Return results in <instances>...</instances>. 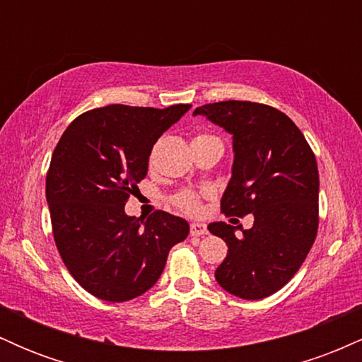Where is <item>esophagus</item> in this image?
<instances>
[{
    "mask_svg": "<svg viewBox=\"0 0 362 362\" xmlns=\"http://www.w3.org/2000/svg\"><path fill=\"white\" fill-rule=\"evenodd\" d=\"M190 235L204 236V235H207V226L204 223H192L190 224Z\"/></svg>",
    "mask_w": 362,
    "mask_h": 362,
    "instance_id": "34e87169",
    "label": "esophagus"
}]
</instances>
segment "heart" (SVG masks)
Masks as SVG:
<instances>
[{
  "instance_id": "obj_1",
  "label": "heart",
  "mask_w": 362,
  "mask_h": 362,
  "mask_svg": "<svg viewBox=\"0 0 362 362\" xmlns=\"http://www.w3.org/2000/svg\"><path fill=\"white\" fill-rule=\"evenodd\" d=\"M207 138H213V136H207V134H199L195 136L194 141L197 139H207ZM173 206L178 207L180 211H184L187 214H195L199 213L201 209V195L194 190H180L172 197Z\"/></svg>"
}]
</instances>
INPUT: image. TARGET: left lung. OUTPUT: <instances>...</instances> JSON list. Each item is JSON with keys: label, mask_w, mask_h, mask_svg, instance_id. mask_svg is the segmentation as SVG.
<instances>
[{"label": "left lung", "mask_w": 362, "mask_h": 362, "mask_svg": "<svg viewBox=\"0 0 362 362\" xmlns=\"http://www.w3.org/2000/svg\"><path fill=\"white\" fill-rule=\"evenodd\" d=\"M233 136V170L221 199L226 216L253 214L243 230L223 221L207 230L223 238L228 255L216 269L224 291L262 300L300 271L318 231V167L296 124L271 105L226 100L197 107ZM235 229H242L236 237Z\"/></svg>", "instance_id": "1"}]
</instances>
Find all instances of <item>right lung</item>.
I'll use <instances>...</instances> for the list:
<instances>
[{
  "label": "right lung",
  "instance_id": "add662e5",
  "mask_svg": "<svg viewBox=\"0 0 362 362\" xmlns=\"http://www.w3.org/2000/svg\"><path fill=\"white\" fill-rule=\"evenodd\" d=\"M192 105H114L78 115L54 149L47 197L54 242L66 269L100 300L122 303L155 286L170 248L189 223L165 211L136 218L124 211L146 177L153 144Z\"/></svg>",
  "mask_w": 362,
  "mask_h": 362
}]
</instances>
